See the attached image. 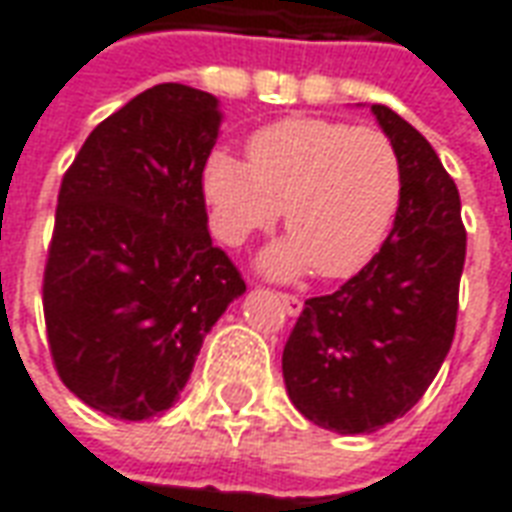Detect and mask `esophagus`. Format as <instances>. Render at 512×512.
I'll use <instances>...</instances> for the list:
<instances>
[{
    "label": "esophagus",
    "mask_w": 512,
    "mask_h": 512,
    "mask_svg": "<svg viewBox=\"0 0 512 512\" xmlns=\"http://www.w3.org/2000/svg\"><path fill=\"white\" fill-rule=\"evenodd\" d=\"M277 299L279 304H282V310L288 312V315H293V318L304 310V301H301L296 293H277Z\"/></svg>",
    "instance_id": "34e87169"
}]
</instances>
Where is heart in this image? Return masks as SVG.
Masks as SVG:
<instances>
[{"label":"heart","mask_w":512,"mask_h":512,"mask_svg":"<svg viewBox=\"0 0 512 512\" xmlns=\"http://www.w3.org/2000/svg\"><path fill=\"white\" fill-rule=\"evenodd\" d=\"M249 161L216 150L202 169L213 230L241 246L271 230L279 213L290 238L271 246L263 268L293 277H351L376 255L403 194L392 139L370 126L288 117L252 134Z\"/></svg>","instance_id":"obj_1"}]
</instances>
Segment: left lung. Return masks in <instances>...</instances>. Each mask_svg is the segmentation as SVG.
Returning <instances> with one entry per match:
<instances>
[{
	"instance_id": "8db88e82",
	"label": "left lung",
	"mask_w": 512,
	"mask_h": 512,
	"mask_svg": "<svg viewBox=\"0 0 512 512\" xmlns=\"http://www.w3.org/2000/svg\"><path fill=\"white\" fill-rule=\"evenodd\" d=\"M403 194L376 257L329 296L304 301L282 351L293 406L337 433H370L425 395L450 351L466 230L455 180L417 128L373 104Z\"/></svg>"
}]
</instances>
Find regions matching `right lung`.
<instances>
[{"label": "right lung", "instance_id": "right-lung-1", "mask_svg": "<svg viewBox=\"0 0 512 512\" xmlns=\"http://www.w3.org/2000/svg\"><path fill=\"white\" fill-rule=\"evenodd\" d=\"M219 123L211 93L156 84L98 123L62 175L46 337L62 384L109 417L167 411L246 290L208 233L202 169Z\"/></svg>", "mask_w": 512, "mask_h": 512}]
</instances>
